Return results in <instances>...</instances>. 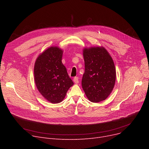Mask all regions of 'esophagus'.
Masks as SVG:
<instances>
[{
	"instance_id": "esophagus-1",
	"label": "esophagus",
	"mask_w": 149,
	"mask_h": 149,
	"mask_svg": "<svg viewBox=\"0 0 149 149\" xmlns=\"http://www.w3.org/2000/svg\"><path fill=\"white\" fill-rule=\"evenodd\" d=\"M74 82L75 83V84H78L79 83V77H74Z\"/></svg>"
}]
</instances>
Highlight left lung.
I'll list each match as a JSON object with an SVG mask.
<instances>
[{
    "mask_svg": "<svg viewBox=\"0 0 149 149\" xmlns=\"http://www.w3.org/2000/svg\"><path fill=\"white\" fill-rule=\"evenodd\" d=\"M85 70L81 84L88 100L93 103L105 100L112 92L116 80L113 60L103 46L84 48Z\"/></svg>",
    "mask_w": 149,
    "mask_h": 149,
    "instance_id": "left-lung-1",
    "label": "left lung"
}]
</instances>
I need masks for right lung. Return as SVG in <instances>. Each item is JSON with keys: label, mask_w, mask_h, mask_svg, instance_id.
Here are the masks:
<instances>
[{"label": "right lung", "mask_w": 149, "mask_h": 149, "mask_svg": "<svg viewBox=\"0 0 149 149\" xmlns=\"http://www.w3.org/2000/svg\"><path fill=\"white\" fill-rule=\"evenodd\" d=\"M63 51L51 46L37 58L34 68V81L41 95L52 104L64 100L67 91L74 83L62 63Z\"/></svg>", "instance_id": "right-lung-1"}]
</instances>
